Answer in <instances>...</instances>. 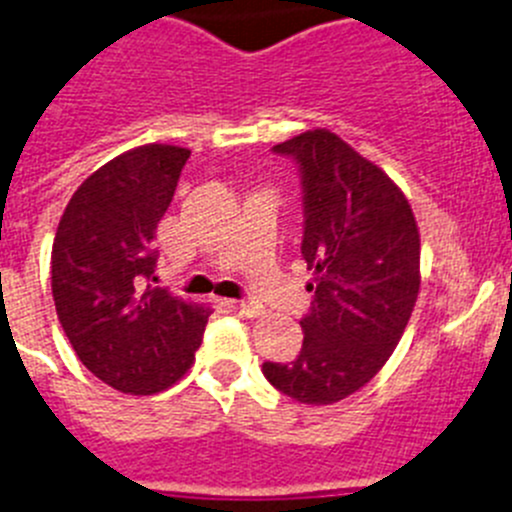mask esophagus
<instances>
[{"instance_id": "esophagus-1", "label": "esophagus", "mask_w": 512, "mask_h": 512, "mask_svg": "<svg viewBox=\"0 0 512 512\" xmlns=\"http://www.w3.org/2000/svg\"><path fill=\"white\" fill-rule=\"evenodd\" d=\"M232 308L237 310V313L247 315V318H257V315L265 313V308H262L260 303H255V300H234Z\"/></svg>"}]
</instances>
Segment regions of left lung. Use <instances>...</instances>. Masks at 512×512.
Wrapping results in <instances>:
<instances>
[{
	"label": "left lung",
	"mask_w": 512,
	"mask_h": 512,
	"mask_svg": "<svg viewBox=\"0 0 512 512\" xmlns=\"http://www.w3.org/2000/svg\"><path fill=\"white\" fill-rule=\"evenodd\" d=\"M303 184V250L315 270L303 348L262 364L300 404H336L389 361L419 295V229L407 197L376 164L326 128L272 146Z\"/></svg>",
	"instance_id": "left-lung-1"
}]
</instances>
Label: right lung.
I'll return each mask as SVG.
<instances>
[{"instance_id":"1","label":"right lung","mask_w":512,"mask_h":512,"mask_svg":"<svg viewBox=\"0 0 512 512\" xmlns=\"http://www.w3.org/2000/svg\"><path fill=\"white\" fill-rule=\"evenodd\" d=\"M189 148L148 143L90 174L52 242L60 326L90 374L123 394L169 389L194 364L212 310L154 285L156 227Z\"/></svg>"}]
</instances>
